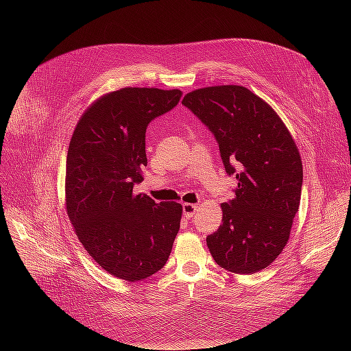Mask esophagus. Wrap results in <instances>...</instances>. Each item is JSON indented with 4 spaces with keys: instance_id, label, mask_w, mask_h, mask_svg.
I'll use <instances>...</instances> for the list:
<instances>
[{
    "instance_id": "34e87169",
    "label": "esophagus",
    "mask_w": 351,
    "mask_h": 351,
    "mask_svg": "<svg viewBox=\"0 0 351 351\" xmlns=\"http://www.w3.org/2000/svg\"><path fill=\"white\" fill-rule=\"evenodd\" d=\"M197 210V205L193 204H183V214L187 219L192 218L195 215V212Z\"/></svg>"
}]
</instances>
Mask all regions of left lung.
<instances>
[{
  "label": "left lung",
  "instance_id": "left-lung-1",
  "mask_svg": "<svg viewBox=\"0 0 351 351\" xmlns=\"http://www.w3.org/2000/svg\"><path fill=\"white\" fill-rule=\"evenodd\" d=\"M182 104L215 136L227 174L237 178L234 199L221 205L222 224L206 237L212 258L230 272H259L290 239L303 183L299 149L278 114L247 88H202Z\"/></svg>",
  "mask_w": 351,
  "mask_h": 351
}]
</instances>
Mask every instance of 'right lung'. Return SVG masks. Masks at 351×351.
<instances>
[{
  "mask_svg": "<svg viewBox=\"0 0 351 351\" xmlns=\"http://www.w3.org/2000/svg\"><path fill=\"white\" fill-rule=\"evenodd\" d=\"M182 90L123 88L83 112L66 162V208L83 247L102 269L141 281L162 269L183 208L134 195L146 167V127L173 110Z\"/></svg>",
  "mask_w": 351,
  "mask_h": 351,
  "instance_id": "right-lung-1",
  "label": "right lung"
}]
</instances>
